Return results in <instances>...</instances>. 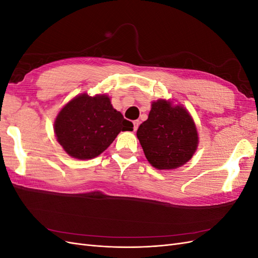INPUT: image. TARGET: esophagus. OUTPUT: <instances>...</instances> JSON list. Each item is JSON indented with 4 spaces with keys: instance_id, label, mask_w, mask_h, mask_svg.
<instances>
[{
    "instance_id": "34e87169",
    "label": "esophagus",
    "mask_w": 258,
    "mask_h": 258,
    "mask_svg": "<svg viewBox=\"0 0 258 258\" xmlns=\"http://www.w3.org/2000/svg\"><path fill=\"white\" fill-rule=\"evenodd\" d=\"M139 124H140V121H139V120H135V121H134V130H135V131L138 130Z\"/></svg>"
}]
</instances>
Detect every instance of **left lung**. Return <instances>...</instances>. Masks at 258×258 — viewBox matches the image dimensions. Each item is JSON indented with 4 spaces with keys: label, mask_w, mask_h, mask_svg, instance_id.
<instances>
[{
    "label": "left lung",
    "mask_w": 258,
    "mask_h": 258,
    "mask_svg": "<svg viewBox=\"0 0 258 258\" xmlns=\"http://www.w3.org/2000/svg\"><path fill=\"white\" fill-rule=\"evenodd\" d=\"M137 137L147 160L159 170L183 166L198 145L191 116L183 106H173L166 100L153 102L148 118L140 124Z\"/></svg>",
    "instance_id": "1"
}]
</instances>
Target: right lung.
I'll list each match as a JSON object with an SVG mask.
<instances>
[{"label":"right lung","mask_w":258,"mask_h":258,"mask_svg":"<svg viewBox=\"0 0 258 258\" xmlns=\"http://www.w3.org/2000/svg\"><path fill=\"white\" fill-rule=\"evenodd\" d=\"M105 95H81L62 108L54 121V134L64 151L77 159H91L104 152L120 131H132Z\"/></svg>","instance_id":"right-lung-1"}]
</instances>
